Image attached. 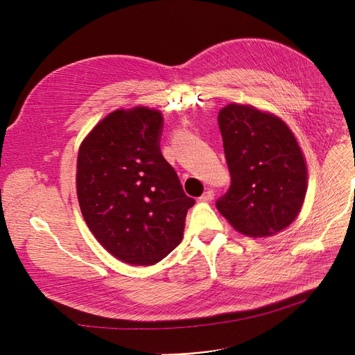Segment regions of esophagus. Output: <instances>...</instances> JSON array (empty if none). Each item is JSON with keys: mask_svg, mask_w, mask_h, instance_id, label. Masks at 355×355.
<instances>
[{"mask_svg": "<svg viewBox=\"0 0 355 355\" xmlns=\"http://www.w3.org/2000/svg\"><path fill=\"white\" fill-rule=\"evenodd\" d=\"M212 198H214V191L208 189L202 193V196H200V201L201 202H209V201H212Z\"/></svg>", "mask_w": 355, "mask_h": 355, "instance_id": "34e87169", "label": "esophagus"}]
</instances>
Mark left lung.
Instances as JSON below:
<instances>
[{
    "label": "left lung",
    "mask_w": 355,
    "mask_h": 355,
    "mask_svg": "<svg viewBox=\"0 0 355 355\" xmlns=\"http://www.w3.org/2000/svg\"><path fill=\"white\" fill-rule=\"evenodd\" d=\"M218 125L232 185L216 205L240 233H278L300 212L307 168L293 132L279 118L252 106L227 105Z\"/></svg>",
    "instance_id": "obj_1"
}]
</instances>
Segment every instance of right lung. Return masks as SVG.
I'll list each match as a JSON object with an SVG mask.
<instances>
[{
	"mask_svg": "<svg viewBox=\"0 0 355 355\" xmlns=\"http://www.w3.org/2000/svg\"><path fill=\"white\" fill-rule=\"evenodd\" d=\"M163 116L135 107L112 112L83 141L77 195L89 229L113 257L154 265L182 240L193 198L163 157Z\"/></svg>",
	"mask_w": 355,
	"mask_h": 355,
	"instance_id": "obj_1",
	"label": "right lung"
}]
</instances>
